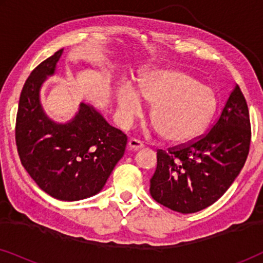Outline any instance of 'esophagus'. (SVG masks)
Instances as JSON below:
<instances>
[{"label":"esophagus","mask_w":263,"mask_h":263,"mask_svg":"<svg viewBox=\"0 0 263 263\" xmlns=\"http://www.w3.org/2000/svg\"><path fill=\"white\" fill-rule=\"evenodd\" d=\"M142 147H143V143L140 141V140L135 139V138H133V139H130L128 141V148L129 149L136 151V149H139V148H142Z\"/></svg>","instance_id":"34e87169"}]
</instances>
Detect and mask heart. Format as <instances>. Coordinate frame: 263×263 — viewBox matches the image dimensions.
<instances>
[{"label":"heart","mask_w":263,"mask_h":263,"mask_svg":"<svg viewBox=\"0 0 263 263\" xmlns=\"http://www.w3.org/2000/svg\"><path fill=\"white\" fill-rule=\"evenodd\" d=\"M139 95L152 104L151 118L167 141L185 143L202 134L217 110L213 89L178 69H154L139 80ZM135 89L124 87L118 95L122 123L128 125L143 114Z\"/></svg>","instance_id":"obj_1"}]
</instances>
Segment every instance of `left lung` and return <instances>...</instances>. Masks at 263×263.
I'll return each instance as SVG.
<instances>
[{"mask_svg": "<svg viewBox=\"0 0 263 263\" xmlns=\"http://www.w3.org/2000/svg\"><path fill=\"white\" fill-rule=\"evenodd\" d=\"M250 139L247 100L236 85L208 133L157 151L151 195L183 214L204 210L220 199L238 176L249 154Z\"/></svg>", "mask_w": 263, "mask_h": 263, "instance_id": "left-lung-1", "label": "left lung"}]
</instances>
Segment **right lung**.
<instances>
[{
	"label": "right lung",
	"instance_id": "right-lung-1",
	"mask_svg": "<svg viewBox=\"0 0 263 263\" xmlns=\"http://www.w3.org/2000/svg\"><path fill=\"white\" fill-rule=\"evenodd\" d=\"M63 49L32 70L20 95L15 142L21 164L43 192L62 201L96 195L123 157L128 138L81 103L69 123L59 124L44 114L39 88L55 73Z\"/></svg>",
	"mask_w": 263,
	"mask_h": 263
}]
</instances>
